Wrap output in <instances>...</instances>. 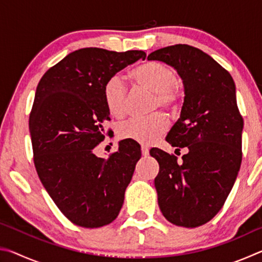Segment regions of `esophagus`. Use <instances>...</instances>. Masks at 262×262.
I'll use <instances>...</instances> for the list:
<instances>
[{"mask_svg":"<svg viewBox=\"0 0 262 262\" xmlns=\"http://www.w3.org/2000/svg\"><path fill=\"white\" fill-rule=\"evenodd\" d=\"M141 151H142V156H143V157H148L149 149H148L147 147H142V148H141Z\"/></svg>","mask_w":262,"mask_h":262,"instance_id":"esophagus-1","label":"esophagus"}]
</instances>
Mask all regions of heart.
Listing matches in <instances>:
<instances>
[{
    "label": "heart",
    "instance_id": "obj_1",
    "mask_svg": "<svg viewBox=\"0 0 262 262\" xmlns=\"http://www.w3.org/2000/svg\"><path fill=\"white\" fill-rule=\"evenodd\" d=\"M132 76L140 86L155 94V107L176 110L181 99L177 85L174 70L161 62H145L132 72ZM104 100L108 112L120 118L127 107V86L119 75L110 77L104 85ZM167 122L161 114L144 119H134L119 127V137L141 144H151L165 133Z\"/></svg>",
    "mask_w": 262,
    "mask_h": 262
}]
</instances>
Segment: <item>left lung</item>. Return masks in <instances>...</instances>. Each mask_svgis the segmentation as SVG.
<instances>
[{
    "label": "left lung",
    "instance_id": "left-lung-1",
    "mask_svg": "<svg viewBox=\"0 0 262 262\" xmlns=\"http://www.w3.org/2000/svg\"><path fill=\"white\" fill-rule=\"evenodd\" d=\"M148 60L173 67L185 91L180 118L166 136L176 150L186 149L183 162L158 148L150 150L159 164L158 206L172 224L200 227L223 207L241 168L244 121L236 85L227 70L193 46L164 47Z\"/></svg>",
    "mask_w": 262,
    "mask_h": 262
}]
</instances>
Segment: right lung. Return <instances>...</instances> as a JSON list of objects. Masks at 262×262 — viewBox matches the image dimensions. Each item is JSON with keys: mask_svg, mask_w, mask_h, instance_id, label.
Segmentation results:
<instances>
[{"mask_svg": "<svg viewBox=\"0 0 262 262\" xmlns=\"http://www.w3.org/2000/svg\"><path fill=\"white\" fill-rule=\"evenodd\" d=\"M145 56L142 51L82 48L48 69L37 86L29 120L35 170L62 214L78 227L112 223L123 205L140 144L122 140L107 159L94 149L111 120L106 81Z\"/></svg>", "mask_w": 262, "mask_h": 262, "instance_id": "obj_1", "label": "right lung"}]
</instances>
